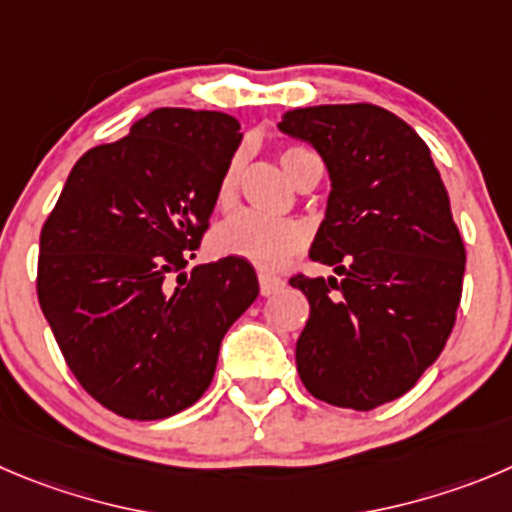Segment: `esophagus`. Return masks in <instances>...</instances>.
Masks as SVG:
<instances>
[{"label":"esophagus","mask_w":512,"mask_h":512,"mask_svg":"<svg viewBox=\"0 0 512 512\" xmlns=\"http://www.w3.org/2000/svg\"><path fill=\"white\" fill-rule=\"evenodd\" d=\"M285 288V280L278 275H270V272H260V293L265 295H278Z\"/></svg>","instance_id":"1"}]
</instances>
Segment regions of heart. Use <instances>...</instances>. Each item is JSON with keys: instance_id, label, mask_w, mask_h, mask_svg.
<instances>
[{"instance_id": "heart-1", "label": "heart", "mask_w": 512, "mask_h": 512, "mask_svg": "<svg viewBox=\"0 0 512 512\" xmlns=\"http://www.w3.org/2000/svg\"><path fill=\"white\" fill-rule=\"evenodd\" d=\"M303 154H310L305 148H285L280 154L285 174L293 179L295 164ZM237 186H240V156H234L224 166L217 184V207L229 209L237 202ZM308 242V232L295 219L262 217L255 212H240L229 217L217 227L212 245L219 255L240 257L260 270H278L293 255H298Z\"/></svg>"}]
</instances>
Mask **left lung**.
<instances>
[{
    "label": "left lung",
    "mask_w": 512,
    "mask_h": 512,
    "mask_svg": "<svg viewBox=\"0 0 512 512\" xmlns=\"http://www.w3.org/2000/svg\"><path fill=\"white\" fill-rule=\"evenodd\" d=\"M278 128L308 141L331 176L310 260L336 278L295 275L310 318L295 346L315 399L369 412L407 394L437 361L462 298L465 242L429 148L371 103L295 108Z\"/></svg>",
    "instance_id": "obj_1"
}]
</instances>
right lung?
I'll return each instance as SVG.
<instances>
[{"label":"right lung","mask_w":512,"mask_h":512,"mask_svg":"<svg viewBox=\"0 0 512 512\" xmlns=\"http://www.w3.org/2000/svg\"><path fill=\"white\" fill-rule=\"evenodd\" d=\"M240 141L227 113L156 108L80 156L42 224V313L80 386L121 417L191 407L212 384L224 333L260 293L240 257L181 272Z\"/></svg>","instance_id":"1"}]
</instances>
